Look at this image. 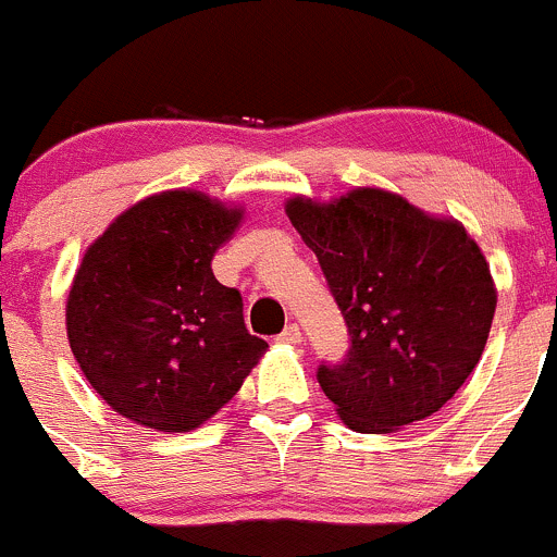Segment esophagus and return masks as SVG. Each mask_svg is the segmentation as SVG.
<instances>
[{
  "label": "esophagus",
  "instance_id": "34e87169",
  "mask_svg": "<svg viewBox=\"0 0 557 557\" xmlns=\"http://www.w3.org/2000/svg\"><path fill=\"white\" fill-rule=\"evenodd\" d=\"M278 341L281 344H289V346H297L302 341V333H300V327H297V324H289V327L284 330V333L278 335Z\"/></svg>",
  "mask_w": 557,
  "mask_h": 557
}]
</instances>
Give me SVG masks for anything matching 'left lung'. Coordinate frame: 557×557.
<instances>
[{"label":"left lung","mask_w":557,"mask_h":557,"mask_svg":"<svg viewBox=\"0 0 557 557\" xmlns=\"http://www.w3.org/2000/svg\"><path fill=\"white\" fill-rule=\"evenodd\" d=\"M286 216L349 327L346 360L317 371L341 420L395 433L436 414L476 368L498 302L476 240L376 186L330 202L289 197Z\"/></svg>","instance_id":"left-lung-1"}]
</instances>
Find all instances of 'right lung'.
<instances>
[{
	"instance_id": "obj_1",
	"label": "right lung",
	"mask_w": 557,
	"mask_h": 557,
	"mask_svg": "<svg viewBox=\"0 0 557 557\" xmlns=\"http://www.w3.org/2000/svg\"><path fill=\"white\" fill-rule=\"evenodd\" d=\"M244 219L195 189L126 208L86 249L67 297V338L99 398L126 420L186 433L233 400L268 344L211 260Z\"/></svg>"
}]
</instances>
